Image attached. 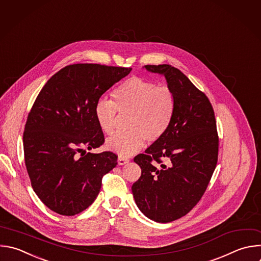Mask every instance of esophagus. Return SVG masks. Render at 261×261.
<instances>
[{
	"label": "esophagus",
	"instance_id": "34e87169",
	"mask_svg": "<svg viewBox=\"0 0 261 261\" xmlns=\"http://www.w3.org/2000/svg\"><path fill=\"white\" fill-rule=\"evenodd\" d=\"M128 162H129V159H128V158H125V156H120V158L118 159L119 165H125V164H127Z\"/></svg>",
	"mask_w": 261,
	"mask_h": 261
}]
</instances>
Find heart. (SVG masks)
<instances>
[{
	"label": "heart",
	"mask_w": 261,
	"mask_h": 261,
	"mask_svg": "<svg viewBox=\"0 0 261 261\" xmlns=\"http://www.w3.org/2000/svg\"><path fill=\"white\" fill-rule=\"evenodd\" d=\"M113 100L101 98L95 103L94 115L99 128L113 134L119 113L129 115L127 128L107 140V146L122 156L140 150L145 140L159 141L168 131L176 110V97L168 86L140 76H132L114 90Z\"/></svg>",
	"instance_id": "obj_1"
}]
</instances>
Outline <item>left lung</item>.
<instances>
[{"label": "left lung", "mask_w": 261, "mask_h": 261, "mask_svg": "<svg viewBox=\"0 0 261 261\" xmlns=\"http://www.w3.org/2000/svg\"><path fill=\"white\" fill-rule=\"evenodd\" d=\"M144 67L165 75L176 110L166 134L134 158L141 176L132 193L146 217L166 223L187 215L205 194L217 165L219 138L209 98L186 74L169 64Z\"/></svg>", "instance_id": "1"}]
</instances>
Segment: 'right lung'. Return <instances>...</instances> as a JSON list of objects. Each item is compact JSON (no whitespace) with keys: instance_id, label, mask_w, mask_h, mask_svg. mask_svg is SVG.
Instances as JSON below:
<instances>
[{"instance_id":"1","label":"right lung","mask_w":261,"mask_h":261,"mask_svg":"<svg viewBox=\"0 0 261 261\" xmlns=\"http://www.w3.org/2000/svg\"><path fill=\"white\" fill-rule=\"evenodd\" d=\"M131 67L96 63L66 65L37 96L23 132L32 188L52 211L72 216L96 199L102 177L118 164L113 151L86 152L105 143L95 103Z\"/></svg>"}]
</instances>
